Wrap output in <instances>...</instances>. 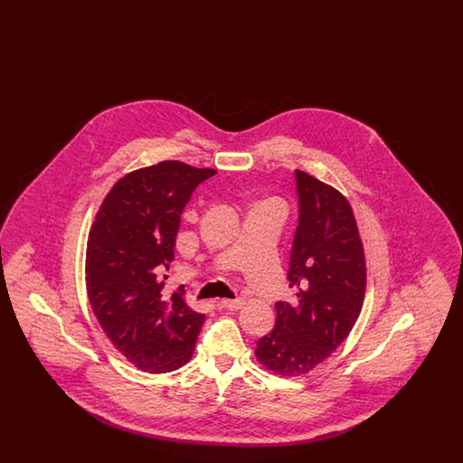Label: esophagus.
Listing matches in <instances>:
<instances>
[{
  "label": "esophagus",
  "mask_w": 463,
  "mask_h": 463,
  "mask_svg": "<svg viewBox=\"0 0 463 463\" xmlns=\"http://www.w3.org/2000/svg\"><path fill=\"white\" fill-rule=\"evenodd\" d=\"M217 306L221 308H227V310H238L244 306V300L238 298V300H219Z\"/></svg>",
  "instance_id": "obj_1"
}]
</instances>
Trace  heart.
Returning <instances> with one entry per match:
<instances>
[{"instance_id": "b5f03b06", "label": "heart", "mask_w": 463, "mask_h": 463, "mask_svg": "<svg viewBox=\"0 0 463 463\" xmlns=\"http://www.w3.org/2000/svg\"><path fill=\"white\" fill-rule=\"evenodd\" d=\"M260 204H267V206H276V208L283 210V203H281L279 199H267V201L260 203Z\"/></svg>"}]
</instances>
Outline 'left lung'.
Segmentation results:
<instances>
[{
    "mask_svg": "<svg viewBox=\"0 0 463 463\" xmlns=\"http://www.w3.org/2000/svg\"><path fill=\"white\" fill-rule=\"evenodd\" d=\"M298 227L288 279L293 302H278L276 326L257 342V361L285 376L306 374L349 336L366 291V260L353 208L328 184L295 172Z\"/></svg>",
    "mask_w": 463,
    "mask_h": 463,
    "instance_id": "left-lung-1",
    "label": "left lung"
}]
</instances>
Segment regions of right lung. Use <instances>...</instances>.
Returning <instances> with one entry per match:
<instances>
[{"mask_svg":"<svg viewBox=\"0 0 463 463\" xmlns=\"http://www.w3.org/2000/svg\"><path fill=\"white\" fill-rule=\"evenodd\" d=\"M217 174L161 161L121 176L102 201L87 244L90 306L110 344L138 370L166 373L194 353L204 314L178 288L165 289L180 215L199 184Z\"/></svg>","mask_w":463,"mask_h":463,"instance_id":"add662e5","label":"right lung"}]
</instances>
